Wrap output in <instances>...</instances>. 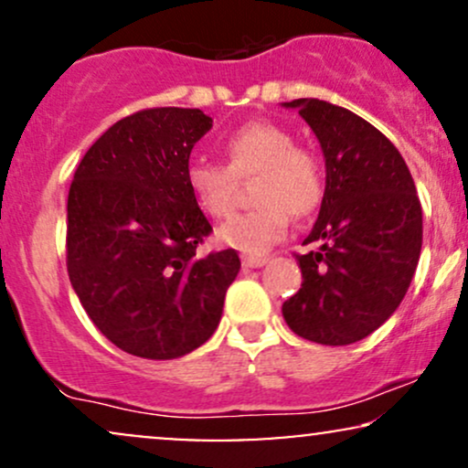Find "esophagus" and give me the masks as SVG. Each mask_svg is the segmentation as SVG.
<instances>
[{
    "label": "esophagus",
    "instance_id": "obj_1",
    "mask_svg": "<svg viewBox=\"0 0 468 468\" xmlns=\"http://www.w3.org/2000/svg\"><path fill=\"white\" fill-rule=\"evenodd\" d=\"M241 264H244L246 268H261V266H266L268 264V257H244V260H241Z\"/></svg>",
    "mask_w": 468,
    "mask_h": 468
}]
</instances>
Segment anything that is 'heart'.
I'll use <instances>...</instances> for the list:
<instances>
[{"label":"heart","instance_id":"b5f03b06","mask_svg":"<svg viewBox=\"0 0 468 468\" xmlns=\"http://www.w3.org/2000/svg\"><path fill=\"white\" fill-rule=\"evenodd\" d=\"M222 147L229 166L193 160L186 166V186L202 213L222 219L233 211L235 178L260 174L252 193L260 207L235 216L218 230L222 244L260 257L286 238L290 213L305 218L316 211L325 196L324 163L310 149L297 147L292 132L271 121L246 122L224 138Z\"/></svg>","mask_w":468,"mask_h":468}]
</instances>
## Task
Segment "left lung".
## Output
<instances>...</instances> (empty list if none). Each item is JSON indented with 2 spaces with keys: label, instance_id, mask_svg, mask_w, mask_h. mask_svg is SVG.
Returning a JSON list of instances; mask_svg holds the SVG:
<instances>
[{
  "label": "left lung",
  "instance_id": "left-lung-1",
  "mask_svg": "<svg viewBox=\"0 0 468 468\" xmlns=\"http://www.w3.org/2000/svg\"><path fill=\"white\" fill-rule=\"evenodd\" d=\"M299 110L325 160L319 218L297 255L302 288L282 313L294 335L321 346H350L396 313L422 249V208L399 149L354 112L319 99Z\"/></svg>",
  "mask_w": 468,
  "mask_h": 468
}]
</instances>
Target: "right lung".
Masks as SVG:
<instances>
[{"label": "right lung", "mask_w": 468, "mask_h": 468, "mask_svg": "<svg viewBox=\"0 0 468 468\" xmlns=\"http://www.w3.org/2000/svg\"><path fill=\"white\" fill-rule=\"evenodd\" d=\"M213 118L155 107L114 122L83 155L68 193V275L94 325L152 361L211 338L239 272L233 249L196 255L211 224L186 166Z\"/></svg>", "instance_id": "right-lung-1"}]
</instances>
